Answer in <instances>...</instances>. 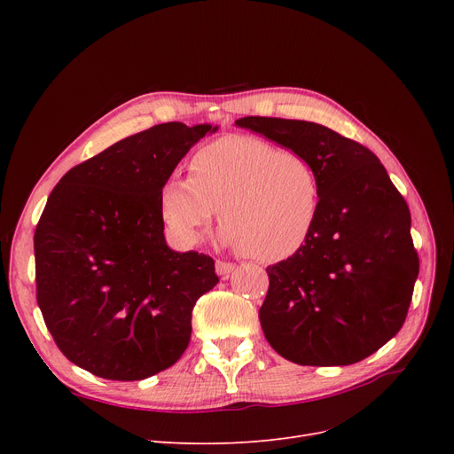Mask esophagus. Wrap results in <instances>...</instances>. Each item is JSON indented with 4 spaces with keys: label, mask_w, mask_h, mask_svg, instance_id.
Returning <instances> with one entry per match:
<instances>
[{
    "label": "esophagus",
    "mask_w": 454,
    "mask_h": 454,
    "mask_svg": "<svg viewBox=\"0 0 454 454\" xmlns=\"http://www.w3.org/2000/svg\"><path fill=\"white\" fill-rule=\"evenodd\" d=\"M215 270H217V274L221 278H228L235 270V265L233 263H226V261H217V263H215Z\"/></svg>",
    "instance_id": "esophagus-1"
}]
</instances>
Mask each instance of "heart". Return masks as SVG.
<instances>
[{"instance_id": "heart-1", "label": "heart", "mask_w": 454, "mask_h": 454, "mask_svg": "<svg viewBox=\"0 0 454 454\" xmlns=\"http://www.w3.org/2000/svg\"><path fill=\"white\" fill-rule=\"evenodd\" d=\"M318 175L301 154L233 134L189 160V178H169L160 211L175 239L197 245L221 207V241L261 263L296 255L320 219Z\"/></svg>"}]
</instances>
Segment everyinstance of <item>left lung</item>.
<instances>
[{
    "label": "left lung",
    "instance_id": "left-lung-1",
    "mask_svg": "<svg viewBox=\"0 0 454 454\" xmlns=\"http://www.w3.org/2000/svg\"><path fill=\"white\" fill-rule=\"evenodd\" d=\"M235 125L307 158L322 191L311 239L267 269L265 339L301 366L366 359L401 329L418 279L407 202L370 149L324 125L259 115Z\"/></svg>",
    "mask_w": 454,
    "mask_h": 454
}]
</instances>
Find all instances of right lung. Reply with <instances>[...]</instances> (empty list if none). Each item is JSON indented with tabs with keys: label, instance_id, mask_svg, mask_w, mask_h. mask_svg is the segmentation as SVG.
Here are the masks:
<instances>
[{
	"label": "right lung",
	"instance_id": "1",
	"mask_svg": "<svg viewBox=\"0 0 454 454\" xmlns=\"http://www.w3.org/2000/svg\"><path fill=\"white\" fill-rule=\"evenodd\" d=\"M209 123H161L69 169L35 231L36 301L60 351L112 380L173 366L197 300L219 283L199 252L167 247L160 191Z\"/></svg>",
	"mask_w": 454,
	"mask_h": 454
}]
</instances>
